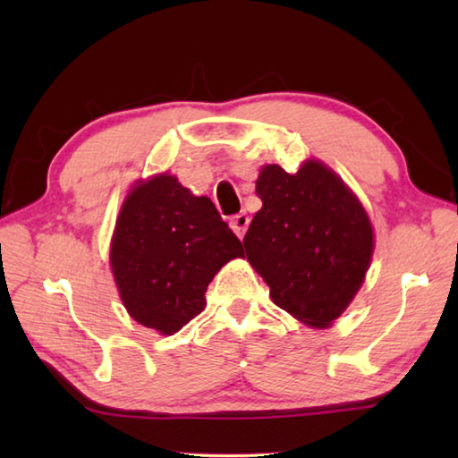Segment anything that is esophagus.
I'll list each match as a JSON object with an SVG mask.
<instances>
[{"label":"esophagus","mask_w":458,"mask_h":458,"mask_svg":"<svg viewBox=\"0 0 458 458\" xmlns=\"http://www.w3.org/2000/svg\"><path fill=\"white\" fill-rule=\"evenodd\" d=\"M248 226H250V216H248V214H244V212L236 214V216H232V220H230V228L234 230V234L238 238H244Z\"/></svg>","instance_id":"obj_1"}]
</instances>
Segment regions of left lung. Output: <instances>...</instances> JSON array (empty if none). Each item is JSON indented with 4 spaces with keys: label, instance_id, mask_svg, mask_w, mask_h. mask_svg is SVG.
Instances as JSON below:
<instances>
[{
    "label": "left lung",
    "instance_id": "obj_1",
    "mask_svg": "<svg viewBox=\"0 0 458 458\" xmlns=\"http://www.w3.org/2000/svg\"><path fill=\"white\" fill-rule=\"evenodd\" d=\"M264 202L244 238L248 261L274 303L313 328H327L362 287L374 251L368 214L338 174L309 159L297 173L261 167Z\"/></svg>",
    "mask_w": 458,
    "mask_h": 458
}]
</instances>
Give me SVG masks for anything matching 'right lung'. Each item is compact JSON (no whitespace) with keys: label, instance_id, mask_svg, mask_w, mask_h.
Instances as JSON below:
<instances>
[{"label":"right lung","instance_id":"right-lung-1","mask_svg":"<svg viewBox=\"0 0 458 458\" xmlns=\"http://www.w3.org/2000/svg\"><path fill=\"white\" fill-rule=\"evenodd\" d=\"M244 248L208 197L173 174L135 182L115 220L110 266L123 307L140 325L174 335L207 307V287Z\"/></svg>","mask_w":458,"mask_h":458}]
</instances>
